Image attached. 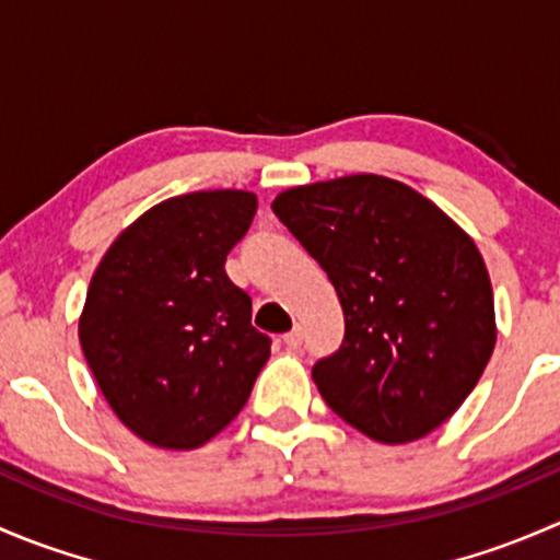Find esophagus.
Segmentation results:
<instances>
[{
    "label": "esophagus",
    "instance_id": "esophagus-1",
    "mask_svg": "<svg viewBox=\"0 0 560 560\" xmlns=\"http://www.w3.org/2000/svg\"><path fill=\"white\" fill-rule=\"evenodd\" d=\"M284 343H287V347H290V349H298V347H301V343H303V332L295 327V330L287 332Z\"/></svg>",
    "mask_w": 560,
    "mask_h": 560
}]
</instances>
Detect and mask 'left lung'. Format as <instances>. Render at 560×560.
Masks as SVG:
<instances>
[{
  "mask_svg": "<svg viewBox=\"0 0 560 560\" xmlns=\"http://www.w3.org/2000/svg\"><path fill=\"white\" fill-rule=\"evenodd\" d=\"M270 208L343 308L341 349L312 371L325 404L382 444L436 431L495 347L493 287L477 244L436 202L374 173L292 186Z\"/></svg>",
  "mask_w": 560,
  "mask_h": 560,
  "instance_id": "obj_1",
  "label": "left lung"
}]
</instances>
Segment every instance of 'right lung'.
I'll return each mask as SVG.
<instances>
[{
	"label": "right lung",
	"mask_w": 560,
	"mask_h": 560,
	"mask_svg": "<svg viewBox=\"0 0 560 560\" xmlns=\"http://www.w3.org/2000/svg\"><path fill=\"white\" fill-rule=\"evenodd\" d=\"M257 195L189 191L149 208L100 259L78 338L113 415L143 442L195 450L244 409L270 358L252 298L224 273Z\"/></svg>",
	"instance_id": "add662e5"
}]
</instances>
